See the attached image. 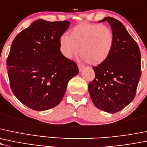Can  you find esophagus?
<instances>
[{
    "mask_svg": "<svg viewBox=\"0 0 147 147\" xmlns=\"http://www.w3.org/2000/svg\"><path fill=\"white\" fill-rule=\"evenodd\" d=\"M78 67H79V71L80 72L83 70V69L84 68V65H78Z\"/></svg>",
    "mask_w": 147,
    "mask_h": 147,
    "instance_id": "1",
    "label": "esophagus"
}]
</instances>
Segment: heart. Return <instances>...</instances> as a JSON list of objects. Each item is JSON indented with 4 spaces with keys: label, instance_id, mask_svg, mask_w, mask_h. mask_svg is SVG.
<instances>
[{
    "label": "heart",
    "instance_id": "1",
    "mask_svg": "<svg viewBox=\"0 0 147 147\" xmlns=\"http://www.w3.org/2000/svg\"><path fill=\"white\" fill-rule=\"evenodd\" d=\"M60 49L67 59L80 54L89 64L96 66L106 62L114 45L113 31L106 25L82 22L69 31V37L60 38Z\"/></svg>",
    "mask_w": 147,
    "mask_h": 147
}]
</instances>
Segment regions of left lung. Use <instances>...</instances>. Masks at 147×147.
Returning <instances> with one entry per match:
<instances>
[{
    "mask_svg": "<svg viewBox=\"0 0 147 147\" xmlns=\"http://www.w3.org/2000/svg\"><path fill=\"white\" fill-rule=\"evenodd\" d=\"M114 36V45L108 60L95 66V79L89 92L94 106L109 113L121 111L132 102L141 77V53L137 42L118 20L107 17Z\"/></svg>",
    "mask_w": 147,
    "mask_h": 147,
    "instance_id": "obj_1",
    "label": "left lung"
}]
</instances>
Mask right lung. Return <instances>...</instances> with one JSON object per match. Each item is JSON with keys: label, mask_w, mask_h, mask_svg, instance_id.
Wrapping results in <instances>:
<instances>
[{"label": "right lung", "mask_w": 147, "mask_h": 147, "mask_svg": "<svg viewBox=\"0 0 147 147\" xmlns=\"http://www.w3.org/2000/svg\"><path fill=\"white\" fill-rule=\"evenodd\" d=\"M69 21L38 20L18 34L7 59L12 93L34 111L60 103L70 79L79 73L76 63L60 51V38Z\"/></svg>", "instance_id": "1"}]
</instances>
